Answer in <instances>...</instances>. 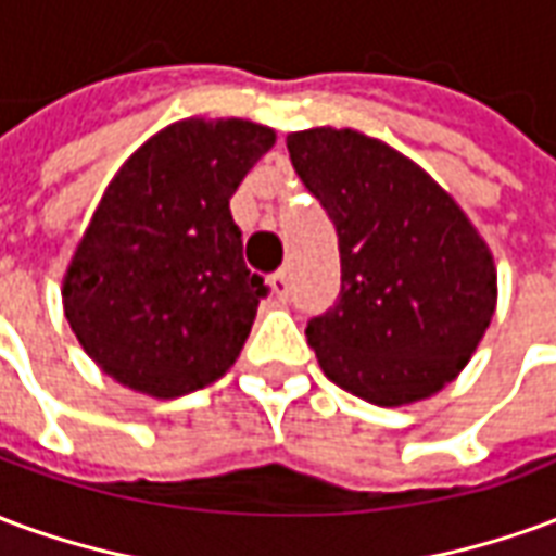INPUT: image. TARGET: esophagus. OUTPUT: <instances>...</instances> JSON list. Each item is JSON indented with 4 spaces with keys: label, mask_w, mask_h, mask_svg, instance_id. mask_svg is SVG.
<instances>
[{
    "label": "esophagus",
    "mask_w": 556,
    "mask_h": 556,
    "mask_svg": "<svg viewBox=\"0 0 556 556\" xmlns=\"http://www.w3.org/2000/svg\"><path fill=\"white\" fill-rule=\"evenodd\" d=\"M270 289H274V294H277L279 301H286V298H289L291 282H289V270H286V267L277 270V274H270Z\"/></svg>",
    "instance_id": "esophagus-1"
}]
</instances>
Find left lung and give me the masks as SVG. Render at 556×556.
I'll use <instances>...</instances> for the list:
<instances>
[{"instance_id": "obj_1", "label": "left lung", "mask_w": 556, "mask_h": 556, "mask_svg": "<svg viewBox=\"0 0 556 556\" xmlns=\"http://www.w3.org/2000/svg\"><path fill=\"white\" fill-rule=\"evenodd\" d=\"M286 146L339 235V301L306 325L321 372L381 408L434 396L497 309L489 243L429 172L381 139L309 127Z\"/></svg>"}]
</instances>
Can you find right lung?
<instances>
[{
	"mask_svg": "<svg viewBox=\"0 0 556 556\" xmlns=\"http://www.w3.org/2000/svg\"><path fill=\"white\" fill-rule=\"evenodd\" d=\"M274 142L247 118H184L115 172L62 279L67 325L113 381L178 399L238 361L267 289L229 199Z\"/></svg>",
	"mask_w": 556,
	"mask_h": 556,
	"instance_id": "add662e5",
	"label": "right lung"
}]
</instances>
